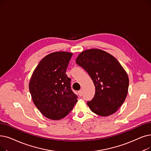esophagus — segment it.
<instances>
[{
    "label": "esophagus",
    "instance_id": "obj_1",
    "mask_svg": "<svg viewBox=\"0 0 151 151\" xmlns=\"http://www.w3.org/2000/svg\"><path fill=\"white\" fill-rule=\"evenodd\" d=\"M78 94H79L80 96H81L83 95V91H82V90H80L79 91H78Z\"/></svg>",
    "mask_w": 151,
    "mask_h": 151
}]
</instances>
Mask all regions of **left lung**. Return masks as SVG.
<instances>
[{"label": "left lung", "instance_id": "1", "mask_svg": "<svg viewBox=\"0 0 151 151\" xmlns=\"http://www.w3.org/2000/svg\"><path fill=\"white\" fill-rule=\"evenodd\" d=\"M76 63L86 70L95 86L93 99L87 104L93 112L107 116L116 112L125 100L129 78L116 58L101 49L84 50Z\"/></svg>", "mask_w": 151, "mask_h": 151}]
</instances>
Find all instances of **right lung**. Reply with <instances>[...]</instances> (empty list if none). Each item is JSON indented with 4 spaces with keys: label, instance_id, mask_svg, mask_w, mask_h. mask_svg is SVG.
<instances>
[{
    "label": "right lung",
    "instance_id": "add662e5",
    "mask_svg": "<svg viewBox=\"0 0 151 151\" xmlns=\"http://www.w3.org/2000/svg\"><path fill=\"white\" fill-rule=\"evenodd\" d=\"M73 54L55 52L44 57L32 73L29 89L32 101L45 117L60 120L73 109L77 96L65 74Z\"/></svg>",
    "mask_w": 151,
    "mask_h": 151
}]
</instances>
